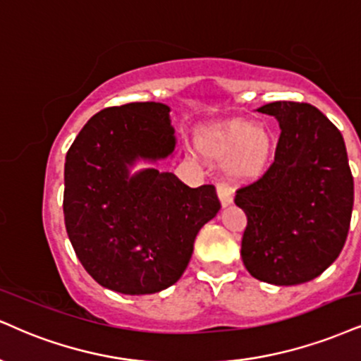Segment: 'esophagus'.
Wrapping results in <instances>:
<instances>
[{
    "label": "esophagus",
    "mask_w": 361,
    "mask_h": 361,
    "mask_svg": "<svg viewBox=\"0 0 361 361\" xmlns=\"http://www.w3.org/2000/svg\"><path fill=\"white\" fill-rule=\"evenodd\" d=\"M216 189L222 206H229V204L233 202V189H231L226 182H217Z\"/></svg>",
    "instance_id": "esophagus-1"
}]
</instances>
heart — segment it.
Masks as SVG:
<instances>
[{
	"label": "heart",
	"instance_id": "b5f03b06",
	"mask_svg": "<svg viewBox=\"0 0 361 361\" xmlns=\"http://www.w3.org/2000/svg\"><path fill=\"white\" fill-rule=\"evenodd\" d=\"M204 149L212 155H229L228 172L235 179H249L259 173L268 164L273 139L264 127H251L238 120L209 137Z\"/></svg>",
	"mask_w": 361,
	"mask_h": 361
}]
</instances>
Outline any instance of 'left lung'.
Returning a JSON list of instances; mask_svg holds the SVG:
<instances>
[{"label":"left lung","instance_id":"left-lung-1","mask_svg":"<svg viewBox=\"0 0 361 361\" xmlns=\"http://www.w3.org/2000/svg\"><path fill=\"white\" fill-rule=\"evenodd\" d=\"M257 112L278 118L274 160L235 190L246 212L241 256L256 279L278 286L311 281L340 256L353 209V176L343 137L317 106L273 102Z\"/></svg>","mask_w":361,"mask_h":361}]
</instances>
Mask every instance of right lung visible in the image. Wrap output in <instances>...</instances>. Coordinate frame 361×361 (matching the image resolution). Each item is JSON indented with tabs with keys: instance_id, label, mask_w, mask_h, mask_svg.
<instances>
[{
	"instance_id": "right-lung-1",
	"label": "right lung",
	"mask_w": 361,
	"mask_h": 361,
	"mask_svg": "<svg viewBox=\"0 0 361 361\" xmlns=\"http://www.w3.org/2000/svg\"><path fill=\"white\" fill-rule=\"evenodd\" d=\"M169 109L132 102L100 110L66 152L63 214L75 255L104 288L150 295L172 286L188 268L195 235L217 214L214 185L190 189L171 172L137 159L173 152Z\"/></svg>"
}]
</instances>
